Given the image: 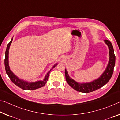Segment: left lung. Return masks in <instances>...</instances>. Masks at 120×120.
Returning <instances> with one entry per match:
<instances>
[{
    "label": "left lung",
    "mask_w": 120,
    "mask_h": 120,
    "mask_svg": "<svg viewBox=\"0 0 120 120\" xmlns=\"http://www.w3.org/2000/svg\"><path fill=\"white\" fill-rule=\"evenodd\" d=\"M109 48V60L107 67L105 70L104 72L101 75L98 79L95 80L93 82L86 83V84H79L75 82L69 76L67 71L65 69V76L66 79L68 84L78 92L88 93L92 92L93 91L97 90L98 89L101 88L105 84H106L112 76L114 67L115 64V56L114 53V49L112 44L109 40H104Z\"/></svg>",
    "instance_id": "1"
}]
</instances>
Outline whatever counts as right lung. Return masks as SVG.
Instances as JSON below:
<instances>
[{
    "instance_id": "right-lung-1",
    "label": "right lung",
    "mask_w": 120,
    "mask_h": 120,
    "mask_svg": "<svg viewBox=\"0 0 120 120\" xmlns=\"http://www.w3.org/2000/svg\"><path fill=\"white\" fill-rule=\"evenodd\" d=\"M12 41H13V38L11 40V42L7 44L6 50L5 52V67L6 74L8 76L9 78L11 81L13 82L14 84L16 85V86H18L19 88L24 89V90H34V89H38L41 88V87L44 86L45 85L46 82L48 81L49 76V74L51 71V69L49 71L47 74L45 76V78L44 79L43 81H38V82H31V83H28L26 82H24L23 80H20L16 77L15 75H14L13 72L11 71L10 70L9 67L8 65V51L11 45V43ZM57 65V64L54 65L52 69L55 67Z\"/></svg>"
}]
</instances>
